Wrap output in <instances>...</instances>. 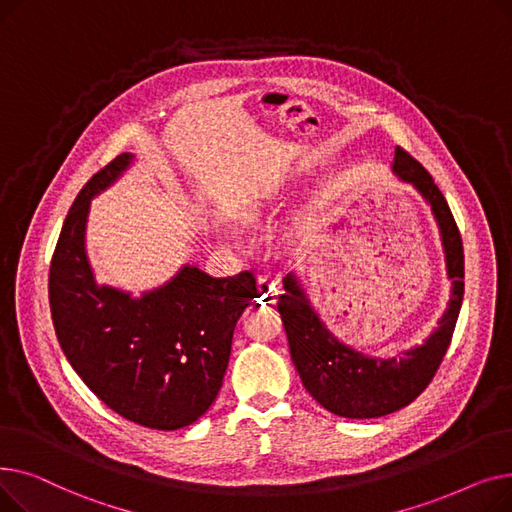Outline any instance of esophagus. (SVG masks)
I'll list each match as a JSON object with an SVG mask.
<instances>
[{
    "label": "esophagus",
    "mask_w": 512,
    "mask_h": 512,
    "mask_svg": "<svg viewBox=\"0 0 512 512\" xmlns=\"http://www.w3.org/2000/svg\"><path fill=\"white\" fill-rule=\"evenodd\" d=\"M257 297L261 303H274L278 297L276 282L270 276H259L257 278Z\"/></svg>",
    "instance_id": "34e87169"
}]
</instances>
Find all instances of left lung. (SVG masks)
Masks as SVG:
<instances>
[{
    "mask_svg": "<svg viewBox=\"0 0 512 512\" xmlns=\"http://www.w3.org/2000/svg\"><path fill=\"white\" fill-rule=\"evenodd\" d=\"M392 172L411 184L432 209L440 230L446 274L452 280L450 301L421 344L394 357H369L338 340L311 305L299 276L282 278L278 311L288 336L290 357L303 386L321 407L348 419L390 415L413 402L436 375L459 319L465 292V255L461 232L434 178L407 151L396 147Z\"/></svg>",
    "mask_w": 512,
    "mask_h": 512,
    "instance_id": "left-lung-1",
    "label": "left lung"
}]
</instances>
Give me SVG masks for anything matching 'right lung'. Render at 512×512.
<instances>
[{"instance_id": "1", "label": "right lung", "mask_w": 512, "mask_h": 512, "mask_svg": "<svg viewBox=\"0 0 512 512\" xmlns=\"http://www.w3.org/2000/svg\"><path fill=\"white\" fill-rule=\"evenodd\" d=\"M132 161L118 155L70 207L49 267V307L62 351L89 390L124 419L172 432L218 396L236 321L257 286L251 272L211 278L191 263L141 297L97 284L87 255L91 201Z\"/></svg>"}]
</instances>
